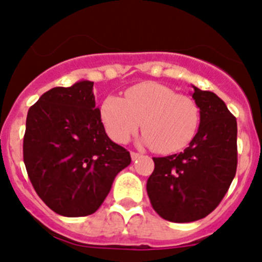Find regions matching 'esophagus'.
<instances>
[{
  "mask_svg": "<svg viewBox=\"0 0 262 262\" xmlns=\"http://www.w3.org/2000/svg\"><path fill=\"white\" fill-rule=\"evenodd\" d=\"M130 156H132V160H137V159L142 158V155L138 152H130Z\"/></svg>",
  "mask_w": 262,
  "mask_h": 262,
  "instance_id": "1",
  "label": "esophagus"
}]
</instances>
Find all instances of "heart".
Masks as SVG:
<instances>
[{
    "label": "heart",
    "instance_id": "heart-1",
    "mask_svg": "<svg viewBox=\"0 0 262 262\" xmlns=\"http://www.w3.org/2000/svg\"><path fill=\"white\" fill-rule=\"evenodd\" d=\"M101 121L116 143L128 142L142 124V143L156 152L173 154L194 139L200 112L192 98L160 82L145 81L126 89L124 98L108 95L101 104Z\"/></svg>",
    "mask_w": 262,
    "mask_h": 262
}]
</instances>
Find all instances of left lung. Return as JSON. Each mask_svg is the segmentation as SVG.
Returning a JSON list of instances; mask_svg holds the SVG:
<instances>
[{
  "mask_svg": "<svg viewBox=\"0 0 262 262\" xmlns=\"http://www.w3.org/2000/svg\"><path fill=\"white\" fill-rule=\"evenodd\" d=\"M200 110L198 133L183 152L152 158L148 198L167 221L192 222L208 216L227 192L238 164L236 119L214 93L194 86Z\"/></svg>",
  "mask_w": 262,
  "mask_h": 262,
  "instance_id": "8db88e82",
  "label": "left lung"
}]
</instances>
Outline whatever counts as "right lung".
<instances>
[{"mask_svg": "<svg viewBox=\"0 0 262 262\" xmlns=\"http://www.w3.org/2000/svg\"><path fill=\"white\" fill-rule=\"evenodd\" d=\"M93 85L81 80L53 88L27 115V173L42 202L64 217L94 213L132 161L129 151L106 134Z\"/></svg>", "mask_w": 262, "mask_h": 262, "instance_id": "right-lung-1", "label": "right lung"}]
</instances>
